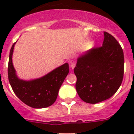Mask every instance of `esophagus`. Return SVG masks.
<instances>
[{
    "label": "esophagus",
    "mask_w": 134,
    "mask_h": 134,
    "mask_svg": "<svg viewBox=\"0 0 134 134\" xmlns=\"http://www.w3.org/2000/svg\"><path fill=\"white\" fill-rule=\"evenodd\" d=\"M75 66H76V63L75 62H71V64H70V67H71L72 69H74L75 67Z\"/></svg>",
    "instance_id": "obj_1"
}]
</instances>
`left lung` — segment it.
I'll use <instances>...</instances> for the list:
<instances>
[{
	"label": "left lung",
	"mask_w": 134,
	"mask_h": 134,
	"mask_svg": "<svg viewBox=\"0 0 134 134\" xmlns=\"http://www.w3.org/2000/svg\"><path fill=\"white\" fill-rule=\"evenodd\" d=\"M102 46L89 50L77 59L74 72L76 90L81 99L90 104L107 100L115 94L124 75V54L113 36L104 32Z\"/></svg>",
	"instance_id": "obj_1"
}]
</instances>
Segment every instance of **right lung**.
<instances>
[{"instance_id":"right-lung-1","label":"right lung","mask_w":134,"mask_h":134,"mask_svg":"<svg viewBox=\"0 0 134 134\" xmlns=\"http://www.w3.org/2000/svg\"><path fill=\"white\" fill-rule=\"evenodd\" d=\"M15 43L11 48L8 63V79L13 92L23 102L34 108H44L54 103L59 90L69 72L64 63L41 78L26 80L17 76L12 62Z\"/></svg>"}]
</instances>
